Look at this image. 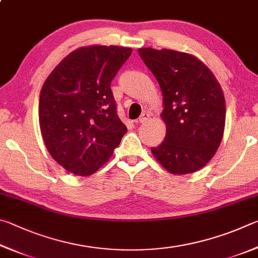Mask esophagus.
<instances>
[{"label": "esophagus", "mask_w": 258, "mask_h": 258, "mask_svg": "<svg viewBox=\"0 0 258 258\" xmlns=\"http://www.w3.org/2000/svg\"><path fill=\"white\" fill-rule=\"evenodd\" d=\"M148 119H150V114H148L147 112H144L142 113L141 117H139V123H146V122L148 121Z\"/></svg>", "instance_id": "obj_1"}]
</instances>
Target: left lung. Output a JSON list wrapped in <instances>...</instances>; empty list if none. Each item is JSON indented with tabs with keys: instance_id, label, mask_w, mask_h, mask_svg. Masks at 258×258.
Here are the masks:
<instances>
[{
	"instance_id": "8db88e82",
	"label": "left lung",
	"mask_w": 258,
	"mask_h": 258,
	"mask_svg": "<svg viewBox=\"0 0 258 258\" xmlns=\"http://www.w3.org/2000/svg\"><path fill=\"white\" fill-rule=\"evenodd\" d=\"M139 55L159 81L166 134L151 148L173 174H187L211 161L223 137L225 101L222 88L200 58L173 49L139 48Z\"/></svg>"
}]
</instances>
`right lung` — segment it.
Segmentation results:
<instances>
[{
	"mask_svg": "<svg viewBox=\"0 0 258 258\" xmlns=\"http://www.w3.org/2000/svg\"><path fill=\"white\" fill-rule=\"evenodd\" d=\"M133 49L80 47L49 74L40 90V133L49 154L67 171L90 175L106 163L126 126L116 113L111 81Z\"/></svg>",
	"mask_w": 258,
	"mask_h": 258,
	"instance_id": "add662e5",
	"label": "right lung"
}]
</instances>
